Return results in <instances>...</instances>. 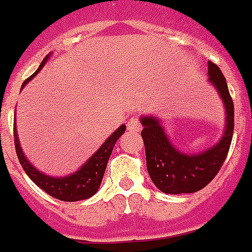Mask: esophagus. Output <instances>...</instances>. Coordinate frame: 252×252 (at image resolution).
Wrapping results in <instances>:
<instances>
[{
  "label": "esophagus",
  "mask_w": 252,
  "mask_h": 252,
  "mask_svg": "<svg viewBox=\"0 0 252 252\" xmlns=\"http://www.w3.org/2000/svg\"><path fill=\"white\" fill-rule=\"evenodd\" d=\"M141 122L140 119H138V117H131L129 119V122H127V130L129 131H131V133H138V131H141Z\"/></svg>",
  "instance_id": "esophagus-1"
}]
</instances>
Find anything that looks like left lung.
I'll list each match as a JSON object with an SVG mask.
<instances>
[{
	"label": "left lung",
	"mask_w": 252,
	"mask_h": 252,
	"mask_svg": "<svg viewBox=\"0 0 252 252\" xmlns=\"http://www.w3.org/2000/svg\"><path fill=\"white\" fill-rule=\"evenodd\" d=\"M209 83L212 84L225 110V129L220 141L199 153H185L176 149L158 117L142 115L141 131L145 145L146 168L152 182L165 194L195 192L208 186L225 161L233 135V101L225 77L213 62L208 63Z\"/></svg>",
	"instance_id": "8db88e82"
}]
</instances>
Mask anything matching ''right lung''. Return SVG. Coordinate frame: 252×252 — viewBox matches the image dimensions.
I'll return each instance as SVG.
<instances>
[{
    "mask_svg": "<svg viewBox=\"0 0 252 252\" xmlns=\"http://www.w3.org/2000/svg\"><path fill=\"white\" fill-rule=\"evenodd\" d=\"M50 58V54L42 61L40 66L37 67V70L31 77L27 78L26 81L23 83L21 89L26 87L27 84L31 81L32 78L36 76L37 73L42 70V67L46 65V62ZM126 126L122 125L119 126L114 133H112L108 138H107L103 145L94 152V155L85 161V163L80 167V168L73 172L70 175L66 176H51V175H46L43 172H40L39 169L35 168L31 164V161L27 158L24 155V152L20 146V140L17 135V130H16L15 123V146L17 158L20 161L21 167L26 171V174L30 176V179L39 186L42 190L47 192L51 197L57 198L60 201H66V202H76V201H84L87 198H91L100 187L101 179L104 176L106 172L107 163L108 158L111 156L112 149L115 146V142L118 138L125 133Z\"/></svg>",
    "mask_w": 252,
    "mask_h": 252,
    "instance_id": "obj_1",
    "label": "right lung"
}]
</instances>
